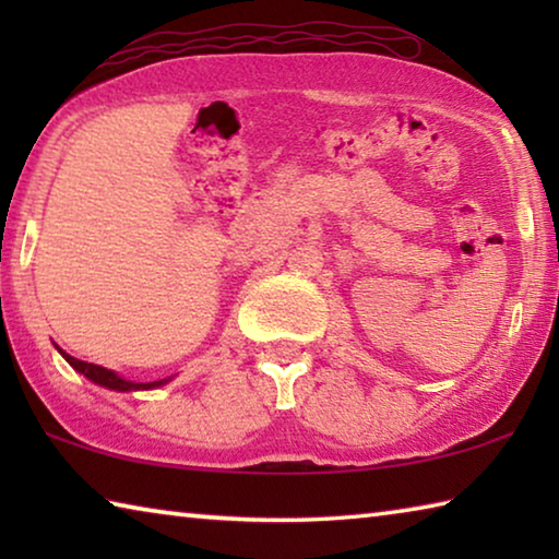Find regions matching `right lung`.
I'll list each match as a JSON object with an SVG mask.
<instances>
[{
    "label": "right lung",
    "instance_id": "right-lung-1",
    "mask_svg": "<svg viewBox=\"0 0 559 559\" xmlns=\"http://www.w3.org/2000/svg\"><path fill=\"white\" fill-rule=\"evenodd\" d=\"M56 349H59L61 357L73 367L75 372H81V374L86 377V380H91L93 384H100V386H106V390H112V392L157 390V386L173 382V377H165V380H157V382H132V380H126V377H120L118 372L108 370V367H100V365H93V362H83V359L71 357L69 353H63V349H61L59 345H56Z\"/></svg>",
    "mask_w": 559,
    "mask_h": 559
}]
</instances>
